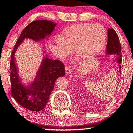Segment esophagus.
Instances as JSON below:
<instances>
[{
	"label": "esophagus",
	"mask_w": 133,
	"mask_h": 133,
	"mask_svg": "<svg viewBox=\"0 0 133 133\" xmlns=\"http://www.w3.org/2000/svg\"><path fill=\"white\" fill-rule=\"evenodd\" d=\"M65 71H66V74H69V73L71 72V68L69 66H65Z\"/></svg>",
	"instance_id": "obj_1"
}]
</instances>
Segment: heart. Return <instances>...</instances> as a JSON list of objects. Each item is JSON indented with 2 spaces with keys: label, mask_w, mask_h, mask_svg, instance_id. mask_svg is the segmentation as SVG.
Returning <instances> with one entry per match:
<instances>
[{
  "label": "heart",
  "mask_w": 133,
  "mask_h": 133,
  "mask_svg": "<svg viewBox=\"0 0 133 133\" xmlns=\"http://www.w3.org/2000/svg\"><path fill=\"white\" fill-rule=\"evenodd\" d=\"M107 37V31L102 25L80 23L65 29L63 36L56 37L55 43L60 57L71 55L75 48V51L81 58L89 60L100 52Z\"/></svg>",
  "instance_id": "1"
}]
</instances>
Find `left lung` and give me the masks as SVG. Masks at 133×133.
I'll return each instance as SVG.
<instances>
[{"label":"left lung","mask_w":133,"mask_h":133,"mask_svg":"<svg viewBox=\"0 0 133 133\" xmlns=\"http://www.w3.org/2000/svg\"><path fill=\"white\" fill-rule=\"evenodd\" d=\"M106 55H113L116 58L117 63H118V68L119 73H121V47L119 37L113 29H108V42L106 50Z\"/></svg>","instance_id":"1"}]
</instances>
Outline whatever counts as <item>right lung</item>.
I'll return each mask as SVG.
<instances>
[{"label":"right lung","instance_id":"right-lung-1","mask_svg":"<svg viewBox=\"0 0 133 133\" xmlns=\"http://www.w3.org/2000/svg\"><path fill=\"white\" fill-rule=\"evenodd\" d=\"M57 23L45 20H35L29 23L22 32L11 55L10 77L12 95L22 107L32 111H40L45 108L54 88L55 81L58 78L65 75V66L60 61L44 56L34 79L25 85L20 76L15 54L25 39H30L40 43L44 55L46 54L45 41L49 39Z\"/></svg>","mask_w":133,"mask_h":133}]
</instances>
